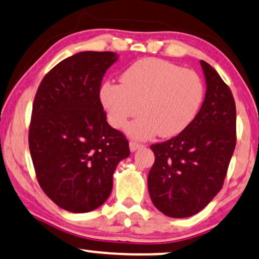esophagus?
Masks as SVG:
<instances>
[{
  "label": "esophagus",
  "instance_id": "34e87169",
  "mask_svg": "<svg viewBox=\"0 0 259 259\" xmlns=\"http://www.w3.org/2000/svg\"><path fill=\"white\" fill-rule=\"evenodd\" d=\"M129 146H130V151H132V152H135V151H138L139 148L143 147V145H141V143L135 142V141H130Z\"/></svg>",
  "mask_w": 259,
  "mask_h": 259
}]
</instances>
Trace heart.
Wrapping results in <instances>:
<instances>
[{"instance_id": "1", "label": "heart", "mask_w": 259, "mask_h": 259, "mask_svg": "<svg viewBox=\"0 0 259 259\" xmlns=\"http://www.w3.org/2000/svg\"><path fill=\"white\" fill-rule=\"evenodd\" d=\"M202 95L197 72L153 58L133 64L121 76V85L106 82L100 90L113 127L124 126L141 111L142 116L126 127L130 136L140 140L183 132L197 116Z\"/></svg>"}]
</instances>
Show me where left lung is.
I'll return each instance as SVG.
<instances>
[{
	"mask_svg": "<svg viewBox=\"0 0 259 259\" xmlns=\"http://www.w3.org/2000/svg\"><path fill=\"white\" fill-rule=\"evenodd\" d=\"M206 94L199 113L175 138L154 143L148 191L158 210L174 219L201 211L222 189L236 145V108L229 87L200 61Z\"/></svg>",
	"mask_w": 259,
	"mask_h": 259,
	"instance_id": "obj_1",
	"label": "left lung"
}]
</instances>
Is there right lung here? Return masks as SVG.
<instances>
[{"instance_id":"right-lung-1","label":"right lung","mask_w":259,"mask_h":259,"mask_svg":"<svg viewBox=\"0 0 259 259\" xmlns=\"http://www.w3.org/2000/svg\"><path fill=\"white\" fill-rule=\"evenodd\" d=\"M112 52H82L59 62L37 89L29 147L37 181L58 206L89 212L107 200L129 141L106 121L100 100Z\"/></svg>"}]
</instances>
